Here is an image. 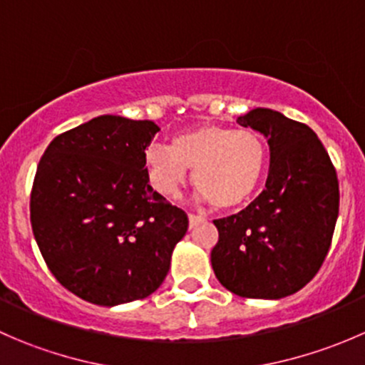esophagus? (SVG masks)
<instances>
[{
	"label": "esophagus",
	"mask_w": 365,
	"mask_h": 365,
	"mask_svg": "<svg viewBox=\"0 0 365 365\" xmlns=\"http://www.w3.org/2000/svg\"><path fill=\"white\" fill-rule=\"evenodd\" d=\"M203 217H197V215H192V213H189V227L192 230V227H196L197 224L203 222Z\"/></svg>",
	"instance_id": "34e87169"
}]
</instances>
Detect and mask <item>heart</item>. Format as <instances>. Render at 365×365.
I'll return each instance as SVG.
<instances>
[{"instance_id":"b5f03b06","label":"heart","mask_w":365,"mask_h":365,"mask_svg":"<svg viewBox=\"0 0 365 365\" xmlns=\"http://www.w3.org/2000/svg\"><path fill=\"white\" fill-rule=\"evenodd\" d=\"M267 165V146L257 132L224 125H197L180 132L171 146L153 145L145 153L150 187L176 197L189 169L197 196L219 210H235L256 192Z\"/></svg>"}]
</instances>
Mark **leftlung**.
I'll use <instances>...</instances> for the list:
<instances>
[{"label": "left lung", "instance_id": "left-lung-1", "mask_svg": "<svg viewBox=\"0 0 365 365\" xmlns=\"http://www.w3.org/2000/svg\"><path fill=\"white\" fill-rule=\"evenodd\" d=\"M237 123L267 138V189L237 215L213 220L219 242L212 268L235 295L277 300L304 288L325 261L339 215V182L307 125L267 108Z\"/></svg>", "mask_w": 365, "mask_h": 365}]
</instances>
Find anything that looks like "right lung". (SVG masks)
<instances>
[{
	"label": "right lung",
	"mask_w": 365,
	"mask_h": 365,
	"mask_svg": "<svg viewBox=\"0 0 365 365\" xmlns=\"http://www.w3.org/2000/svg\"><path fill=\"white\" fill-rule=\"evenodd\" d=\"M160 128L102 114L56 135L33 182L31 227L61 286L97 305L152 295L189 219L150 187L145 150Z\"/></svg>",
	"instance_id": "right-lung-1"
}]
</instances>
